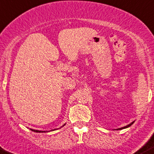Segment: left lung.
Here are the masks:
<instances>
[{
	"label": "left lung",
	"instance_id": "1",
	"mask_svg": "<svg viewBox=\"0 0 154 154\" xmlns=\"http://www.w3.org/2000/svg\"><path fill=\"white\" fill-rule=\"evenodd\" d=\"M133 123H134V122H131V124L128 125L127 126H125V127H123V128H119V130H121V129H124V128H128V127H130V126L131 125L133 124Z\"/></svg>",
	"mask_w": 154,
	"mask_h": 154
}]
</instances>
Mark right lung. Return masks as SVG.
Instances as JSON below:
<instances>
[{
	"label": "right lung",
	"mask_w": 154,
	"mask_h": 154,
	"mask_svg": "<svg viewBox=\"0 0 154 154\" xmlns=\"http://www.w3.org/2000/svg\"><path fill=\"white\" fill-rule=\"evenodd\" d=\"M63 125V126H64ZM31 131H32L34 132H37V133H42V132H46V131H38V130H34V129H31Z\"/></svg>",
	"instance_id": "add662e5"
}]
</instances>
